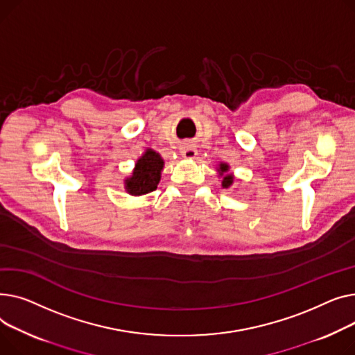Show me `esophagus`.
I'll list each match as a JSON object with an SVG mask.
<instances>
[{
  "mask_svg": "<svg viewBox=\"0 0 355 355\" xmlns=\"http://www.w3.org/2000/svg\"><path fill=\"white\" fill-rule=\"evenodd\" d=\"M180 155L186 159H195L198 155V150L193 144H182L180 146Z\"/></svg>",
  "mask_w": 355,
  "mask_h": 355,
  "instance_id": "34e87169",
  "label": "esophagus"
}]
</instances>
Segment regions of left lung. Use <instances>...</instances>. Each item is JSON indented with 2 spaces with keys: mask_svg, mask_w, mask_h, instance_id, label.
Listing matches in <instances>:
<instances>
[{
  "mask_svg": "<svg viewBox=\"0 0 355 355\" xmlns=\"http://www.w3.org/2000/svg\"><path fill=\"white\" fill-rule=\"evenodd\" d=\"M216 171L219 173V178H222V187L223 189H229V187L234 184V180H235V176H234V173H231V168H229V164L225 162H220L218 164Z\"/></svg>",
  "mask_w": 355,
  "mask_h": 355,
  "instance_id": "8db88e82",
  "label": "left lung"
}]
</instances>
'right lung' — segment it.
<instances>
[{
	"label": "right lung",
	"instance_id": "1",
	"mask_svg": "<svg viewBox=\"0 0 355 355\" xmlns=\"http://www.w3.org/2000/svg\"><path fill=\"white\" fill-rule=\"evenodd\" d=\"M164 160L153 149H146L136 160L130 176L124 178V189L132 196H141L156 191L162 178Z\"/></svg>",
	"mask_w": 355,
	"mask_h": 355
}]
</instances>
